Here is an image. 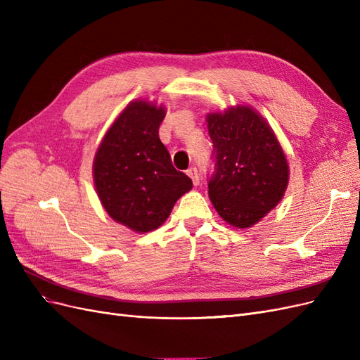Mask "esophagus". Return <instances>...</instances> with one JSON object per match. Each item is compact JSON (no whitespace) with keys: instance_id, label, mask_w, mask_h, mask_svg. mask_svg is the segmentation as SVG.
<instances>
[{"instance_id":"obj_1","label":"esophagus","mask_w":360,"mask_h":360,"mask_svg":"<svg viewBox=\"0 0 360 360\" xmlns=\"http://www.w3.org/2000/svg\"><path fill=\"white\" fill-rule=\"evenodd\" d=\"M188 176L191 177V180H192V183L195 184V186H198V184H200V174H198V169L195 168V167L189 168V169H188Z\"/></svg>"}]
</instances>
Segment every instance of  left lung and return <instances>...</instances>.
Segmentation results:
<instances>
[{
    "mask_svg": "<svg viewBox=\"0 0 360 360\" xmlns=\"http://www.w3.org/2000/svg\"><path fill=\"white\" fill-rule=\"evenodd\" d=\"M213 141L209 197L224 221L248 228L284 197L288 163L274 130L252 108L207 115Z\"/></svg>",
    "mask_w": 360,
    "mask_h": 360,
    "instance_id": "1",
    "label": "left lung"
}]
</instances>
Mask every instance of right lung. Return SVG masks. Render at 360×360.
<instances>
[{"instance_id":"right-lung-1","label":"right lung","mask_w":360,"mask_h":360,"mask_svg":"<svg viewBox=\"0 0 360 360\" xmlns=\"http://www.w3.org/2000/svg\"><path fill=\"white\" fill-rule=\"evenodd\" d=\"M162 106L130 103L108 130L94 158L97 195L114 221L136 233L156 230L192 180L172 167L159 138Z\"/></svg>"}]
</instances>
